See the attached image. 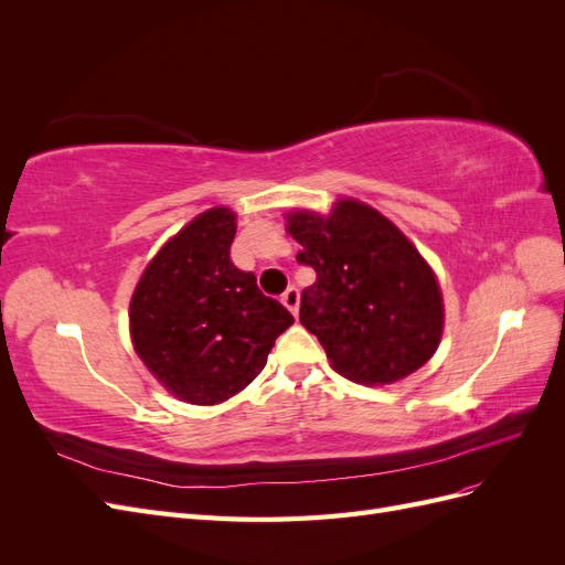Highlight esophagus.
Instances as JSON below:
<instances>
[{"label":"esophagus","instance_id":"34e87169","mask_svg":"<svg viewBox=\"0 0 565 565\" xmlns=\"http://www.w3.org/2000/svg\"><path fill=\"white\" fill-rule=\"evenodd\" d=\"M280 301L287 306L289 311L292 313H297L299 311V287H295V285H289L285 292H282V297H280Z\"/></svg>","mask_w":565,"mask_h":565}]
</instances>
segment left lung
I'll return each instance as SVG.
<instances>
[{"label":"left lung","instance_id":"left-lung-1","mask_svg":"<svg viewBox=\"0 0 565 565\" xmlns=\"http://www.w3.org/2000/svg\"><path fill=\"white\" fill-rule=\"evenodd\" d=\"M287 231L297 262L316 270L299 320L332 367L355 384H391L419 370L443 334L431 268L377 210L339 200L330 216L295 212Z\"/></svg>","mask_w":565,"mask_h":565}]
</instances>
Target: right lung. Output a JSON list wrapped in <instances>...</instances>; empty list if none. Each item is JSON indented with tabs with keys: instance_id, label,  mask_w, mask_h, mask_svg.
<instances>
[{
	"instance_id": "add662e5",
	"label": "right lung",
	"mask_w": 565,
	"mask_h": 565,
	"mask_svg": "<svg viewBox=\"0 0 565 565\" xmlns=\"http://www.w3.org/2000/svg\"><path fill=\"white\" fill-rule=\"evenodd\" d=\"M233 237L231 210L200 214L158 252L131 297L136 353L185 403L216 405L243 391L295 322L231 262Z\"/></svg>"
}]
</instances>
